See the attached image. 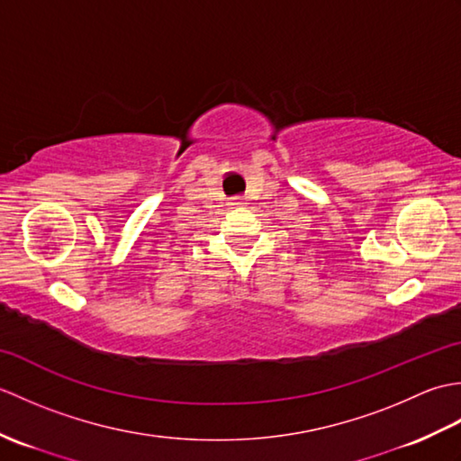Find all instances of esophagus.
Listing matches in <instances>:
<instances>
[{
  "mask_svg": "<svg viewBox=\"0 0 461 461\" xmlns=\"http://www.w3.org/2000/svg\"><path fill=\"white\" fill-rule=\"evenodd\" d=\"M231 205H243V195H233Z\"/></svg>",
  "mask_w": 461,
  "mask_h": 461,
  "instance_id": "34e87169",
  "label": "esophagus"
}]
</instances>
